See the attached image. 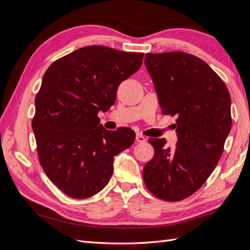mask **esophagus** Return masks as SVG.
I'll use <instances>...</instances> for the list:
<instances>
[{"label":"esophagus","mask_w":250,"mask_h":250,"mask_svg":"<svg viewBox=\"0 0 250 250\" xmlns=\"http://www.w3.org/2000/svg\"><path fill=\"white\" fill-rule=\"evenodd\" d=\"M135 141H137V143H145L147 141V139L144 137V135L138 133L137 135H135Z\"/></svg>","instance_id":"obj_1"}]
</instances>
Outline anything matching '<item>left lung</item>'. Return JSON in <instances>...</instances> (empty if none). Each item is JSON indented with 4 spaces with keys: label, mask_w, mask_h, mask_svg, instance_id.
Masks as SVG:
<instances>
[{
    "label": "left lung",
    "mask_w": 250,
    "mask_h": 250,
    "mask_svg": "<svg viewBox=\"0 0 250 250\" xmlns=\"http://www.w3.org/2000/svg\"><path fill=\"white\" fill-rule=\"evenodd\" d=\"M145 65L165 115L177 116V143L149 139L154 156L143 170L157 198L179 201L206 183L222 155L231 128L230 96L202 59L185 52L146 54Z\"/></svg>",
    "instance_id": "8db88e82"
}]
</instances>
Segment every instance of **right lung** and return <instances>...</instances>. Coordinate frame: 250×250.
<instances>
[{
    "label": "right lung",
    "mask_w": 250,
    "mask_h": 250,
    "mask_svg": "<svg viewBox=\"0 0 250 250\" xmlns=\"http://www.w3.org/2000/svg\"><path fill=\"white\" fill-rule=\"evenodd\" d=\"M143 53L83 47L53 62L35 97L32 129L42 167L60 191L88 198L108 184L113 157L129 148V128L109 131L98 112L115 103L120 83L137 72Z\"/></svg>",
    "instance_id": "add662e5"
}]
</instances>
